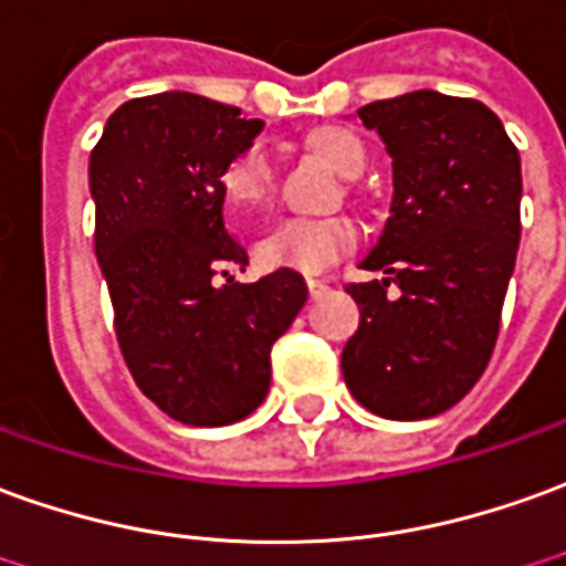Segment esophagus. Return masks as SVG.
Masks as SVG:
<instances>
[{"mask_svg":"<svg viewBox=\"0 0 566 566\" xmlns=\"http://www.w3.org/2000/svg\"><path fill=\"white\" fill-rule=\"evenodd\" d=\"M306 287H310L312 300H315V296H322L324 291H327V284H324L322 279H306Z\"/></svg>","mask_w":566,"mask_h":566,"instance_id":"34e87169","label":"esophagus"}]
</instances>
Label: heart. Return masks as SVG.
Here are the masks:
<instances>
[{
    "label": "heart",
    "instance_id": "obj_1",
    "mask_svg": "<svg viewBox=\"0 0 566 566\" xmlns=\"http://www.w3.org/2000/svg\"><path fill=\"white\" fill-rule=\"evenodd\" d=\"M312 149L343 177L367 168L365 144L346 128L312 134ZM220 192L235 217L263 208L272 196V159L263 144L244 146L220 171ZM355 244V227L346 217H282L254 242V260L263 270H294L315 275L337 263Z\"/></svg>",
    "mask_w": 566,
    "mask_h": 566
}]
</instances>
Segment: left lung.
Here are the masks:
<instances>
[{
	"label": "left lung",
	"mask_w": 566,
	"mask_h": 566,
	"mask_svg": "<svg viewBox=\"0 0 566 566\" xmlns=\"http://www.w3.org/2000/svg\"><path fill=\"white\" fill-rule=\"evenodd\" d=\"M392 156V208L349 284L361 310L343 349L358 405L386 420H426L484 374L521 239V159L493 109L472 97L410 91L358 109ZM398 297H386L388 284Z\"/></svg>",
	"instance_id": "1"
}]
</instances>
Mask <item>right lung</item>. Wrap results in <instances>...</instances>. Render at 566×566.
I'll return each instance as SVG.
<instances>
[{
  "label": "right lung",
  "instance_id": "obj_1",
  "mask_svg": "<svg viewBox=\"0 0 566 566\" xmlns=\"http://www.w3.org/2000/svg\"><path fill=\"white\" fill-rule=\"evenodd\" d=\"M260 128L239 106L165 91L118 106L91 149L94 251L118 349L140 392L187 426H229L263 405L272 343L310 294L294 270L229 279L248 251L223 220L220 171Z\"/></svg>",
  "mask_w": 566,
  "mask_h": 566
}]
</instances>
